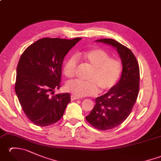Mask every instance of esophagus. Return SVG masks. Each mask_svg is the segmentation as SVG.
<instances>
[{
	"label": "esophagus",
	"mask_w": 161,
	"mask_h": 161,
	"mask_svg": "<svg viewBox=\"0 0 161 161\" xmlns=\"http://www.w3.org/2000/svg\"><path fill=\"white\" fill-rule=\"evenodd\" d=\"M70 99H71V100H72V101H73V100H78L79 98H78V97H77L74 96V95H71Z\"/></svg>",
	"instance_id": "34e87169"
}]
</instances>
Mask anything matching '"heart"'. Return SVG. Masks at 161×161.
I'll list each match as a JSON object with an SVG mask.
<instances>
[{
  "label": "heart",
  "instance_id": "b5f03b06",
  "mask_svg": "<svg viewBox=\"0 0 161 161\" xmlns=\"http://www.w3.org/2000/svg\"><path fill=\"white\" fill-rule=\"evenodd\" d=\"M83 60L91 68L88 81L73 80L68 81L66 89L74 96L81 97L105 93L114 88L120 78L122 66L118 59L111 58L102 49H94L82 54ZM77 66L75 56L68 58L64 67V73L68 78L74 77Z\"/></svg>",
  "mask_w": 161,
  "mask_h": 161
}]
</instances>
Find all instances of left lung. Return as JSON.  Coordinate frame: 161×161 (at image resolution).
<instances>
[{
    "instance_id": "8db88e82",
    "label": "left lung",
    "mask_w": 161,
    "mask_h": 161,
    "mask_svg": "<svg viewBox=\"0 0 161 161\" xmlns=\"http://www.w3.org/2000/svg\"><path fill=\"white\" fill-rule=\"evenodd\" d=\"M111 46L117 50L122 64L120 79L107 93L95 99V105L86 117L90 124L99 130L111 129L127 118L137 100L140 70L137 59L127 47L112 39L95 41Z\"/></svg>"
}]
</instances>
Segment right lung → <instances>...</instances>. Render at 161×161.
<instances>
[{
  "label": "right lung",
  "instance_id": "obj_1",
  "mask_svg": "<svg viewBox=\"0 0 161 161\" xmlns=\"http://www.w3.org/2000/svg\"><path fill=\"white\" fill-rule=\"evenodd\" d=\"M81 39H41L27 47L20 57L15 92L23 111L35 125L48 126L63 116L70 102V94H51L61 86L65 56Z\"/></svg>",
  "mask_w": 161,
  "mask_h": 161
}]
</instances>
